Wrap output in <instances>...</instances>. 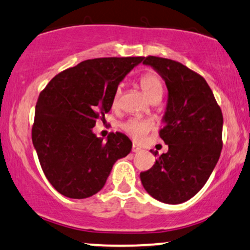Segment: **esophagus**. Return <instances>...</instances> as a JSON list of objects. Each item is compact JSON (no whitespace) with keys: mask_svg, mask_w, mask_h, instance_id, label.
<instances>
[{"mask_svg":"<svg viewBox=\"0 0 250 250\" xmlns=\"http://www.w3.org/2000/svg\"><path fill=\"white\" fill-rule=\"evenodd\" d=\"M140 149H142V148H140L139 146L134 145V144H133V146H132V152H133V153H137V152H139Z\"/></svg>","mask_w":250,"mask_h":250,"instance_id":"34e87169","label":"esophagus"}]
</instances>
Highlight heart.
Segmentation results:
<instances>
[{"label":"heart","mask_w":250,"mask_h":250,"mask_svg":"<svg viewBox=\"0 0 250 250\" xmlns=\"http://www.w3.org/2000/svg\"><path fill=\"white\" fill-rule=\"evenodd\" d=\"M140 86H142V90L144 91L149 101H157V99H161L164 93V82L163 79L160 78L159 75L153 71H148L140 77L139 79ZM120 91L118 90L116 93H114L113 97V106H116L117 103H118ZM123 130H124L128 136H131L133 139L139 140L145 136L146 133L151 128V125L147 122H144V120H138V119H130L127 122H125L124 124L122 125Z\"/></svg>","instance_id":"heart-1"}]
</instances>
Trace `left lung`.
I'll use <instances>...</instances> for the list:
<instances>
[{"mask_svg": "<svg viewBox=\"0 0 250 250\" xmlns=\"http://www.w3.org/2000/svg\"><path fill=\"white\" fill-rule=\"evenodd\" d=\"M149 65L165 81L168 97L160 138L168 145L152 168L140 173L149 195L165 204L189 200L212 174L222 148L221 108L207 82L179 62L148 56ZM158 155L157 151L153 152Z\"/></svg>", "mask_w": 250, "mask_h": 250, "instance_id": "left-lung-1", "label": "left lung"}]
</instances>
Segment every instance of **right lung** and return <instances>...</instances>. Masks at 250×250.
I'll return each instance as SVG.
<instances>
[{
	"instance_id": "add662e5",
	"label": "right lung",
	"mask_w": 250,
	"mask_h": 250,
	"mask_svg": "<svg viewBox=\"0 0 250 250\" xmlns=\"http://www.w3.org/2000/svg\"><path fill=\"white\" fill-rule=\"evenodd\" d=\"M144 57L87 60L55 76L41 92L35 110L32 144L54 188L71 199L98 193L118 159L131 152L125 134L93 133L96 120L112 107L125 76Z\"/></svg>"
}]
</instances>
